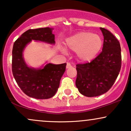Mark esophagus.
<instances>
[{
	"label": "esophagus",
	"mask_w": 131,
	"mask_h": 131,
	"mask_svg": "<svg viewBox=\"0 0 131 131\" xmlns=\"http://www.w3.org/2000/svg\"><path fill=\"white\" fill-rule=\"evenodd\" d=\"M71 64L70 63H67V68L68 69V68H71Z\"/></svg>",
	"instance_id": "34e87169"
}]
</instances>
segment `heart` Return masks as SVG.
<instances>
[{"mask_svg":"<svg viewBox=\"0 0 131 131\" xmlns=\"http://www.w3.org/2000/svg\"><path fill=\"white\" fill-rule=\"evenodd\" d=\"M102 40L99 36L81 31L66 40L68 50L76 52V57L81 62H89L97 56L101 50Z\"/></svg>","mask_w":131,"mask_h":131,"instance_id":"1","label":"heart"}]
</instances>
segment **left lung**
<instances>
[{
  "instance_id": "left-lung-1",
  "label": "left lung",
  "mask_w": 131,
  "mask_h": 131,
  "mask_svg": "<svg viewBox=\"0 0 131 131\" xmlns=\"http://www.w3.org/2000/svg\"><path fill=\"white\" fill-rule=\"evenodd\" d=\"M104 40L102 52L91 62L76 65V85L81 94L92 97L108 91L121 67L119 42L108 30L100 28Z\"/></svg>"
}]
</instances>
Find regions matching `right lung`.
I'll return each mask as SVG.
<instances>
[{
	"label": "right lung",
	"instance_id": "1",
	"mask_svg": "<svg viewBox=\"0 0 131 131\" xmlns=\"http://www.w3.org/2000/svg\"><path fill=\"white\" fill-rule=\"evenodd\" d=\"M32 40L51 44L55 43L52 28L31 29L23 33L13 47L12 67L13 77L21 91L29 97L37 99H50L55 95L59 88L67 63H48L42 69L28 67L23 57V52Z\"/></svg>",
	"mask_w": 131,
	"mask_h": 131
}]
</instances>
